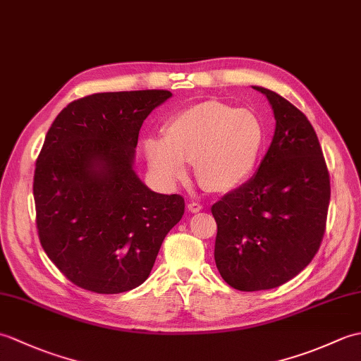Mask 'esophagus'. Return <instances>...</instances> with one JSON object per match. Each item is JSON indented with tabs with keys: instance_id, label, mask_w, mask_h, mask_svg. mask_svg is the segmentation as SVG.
<instances>
[{
	"instance_id": "1",
	"label": "esophagus",
	"mask_w": 361,
	"mask_h": 361,
	"mask_svg": "<svg viewBox=\"0 0 361 361\" xmlns=\"http://www.w3.org/2000/svg\"><path fill=\"white\" fill-rule=\"evenodd\" d=\"M188 209L192 212V214H197V212L202 211V204L200 203H189L188 204Z\"/></svg>"
}]
</instances>
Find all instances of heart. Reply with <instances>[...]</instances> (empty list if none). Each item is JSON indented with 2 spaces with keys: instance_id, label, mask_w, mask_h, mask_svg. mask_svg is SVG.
I'll use <instances>...</instances> for the list:
<instances>
[{
  "instance_id": "1",
  "label": "heart",
  "mask_w": 361,
  "mask_h": 361,
  "mask_svg": "<svg viewBox=\"0 0 361 361\" xmlns=\"http://www.w3.org/2000/svg\"><path fill=\"white\" fill-rule=\"evenodd\" d=\"M265 126L255 111L204 101L169 121L164 137L144 144L152 173L167 188L188 178L194 163L198 185L211 192H229L256 171L265 147Z\"/></svg>"
}]
</instances>
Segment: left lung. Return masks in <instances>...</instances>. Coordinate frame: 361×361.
Wrapping results in <instances>:
<instances>
[{"label": "left lung", "instance_id": "8db88e82", "mask_svg": "<svg viewBox=\"0 0 361 361\" xmlns=\"http://www.w3.org/2000/svg\"><path fill=\"white\" fill-rule=\"evenodd\" d=\"M252 88L271 105V144L252 178L211 208L219 273L242 291L279 287L312 262L331 200L323 150L309 119L274 91Z\"/></svg>", "mask_w": 361, "mask_h": 361}]
</instances>
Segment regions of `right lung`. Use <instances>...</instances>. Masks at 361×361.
Returning <instances> with one entry per match:
<instances>
[{
  "label": "right lung",
  "instance_id": "1",
  "mask_svg": "<svg viewBox=\"0 0 361 361\" xmlns=\"http://www.w3.org/2000/svg\"><path fill=\"white\" fill-rule=\"evenodd\" d=\"M166 90L97 93L68 104L46 133L34 175L46 255L94 293L133 290L149 278L185 198L153 192L135 172L142 122Z\"/></svg>",
  "mask_w": 361,
  "mask_h": 361
}]
</instances>
